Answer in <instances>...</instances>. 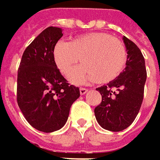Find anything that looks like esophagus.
I'll return each instance as SVG.
<instances>
[{"instance_id": "34e87169", "label": "esophagus", "mask_w": 160, "mask_h": 160, "mask_svg": "<svg viewBox=\"0 0 160 160\" xmlns=\"http://www.w3.org/2000/svg\"><path fill=\"white\" fill-rule=\"evenodd\" d=\"M87 92H88L87 88H80V95H84V94H86Z\"/></svg>"}]
</instances>
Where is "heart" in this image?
<instances>
[{"mask_svg":"<svg viewBox=\"0 0 160 160\" xmlns=\"http://www.w3.org/2000/svg\"><path fill=\"white\" fill-rule=\"evenodd\" d=\"M53 61L62 74L67 75L80 60L83 64L70 74L74 84L86 80L108 83L123 71L127 54L120 40L107 33L91 32L80 35L70 42H60L53 48Z\"/></svg>","mask_w":160,"mask_h":160,"instance_id":"1","label":"heart"}]
</instances>
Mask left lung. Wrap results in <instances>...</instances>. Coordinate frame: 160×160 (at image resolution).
<instances>
[{"label":"left lung","mask_w":160,"mask_h":160,"mask_svg":"<svg viewBox=\"0 0 160 160\" xmlns=\"http://www.w3.org/2000/svg\"><path fill=\"white\" fill-rule=\"evenodd\" d=\"M127 60L122 73L107 85L98 88L101 103L95 108V116L102 128L120 132L129 127L138 115L143 100L147 79L145 60L139 47L122 37Z\"/></svg>","instance_id":"1"}]
</instances>
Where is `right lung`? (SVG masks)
Masks as SVG:
<instances>
[{"label": "right lung", "instance_id": "obj_1", "mask_svg": "<svg viewBox=\"0 0 160 160\" xmlns=\"http://www.w3.org/2000/svg\"><path fill=\"white\" fill-rule=\"evenodd\" d=\"M62 35L56 27L41 32L26 48L18 71V105L29 124L44 132L62 128L80 97L79 88L69 85L53 61Z\"/></svg>", "mask_w": 160, "mask_h": 160}]
</instances>
